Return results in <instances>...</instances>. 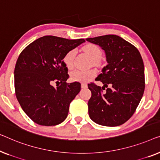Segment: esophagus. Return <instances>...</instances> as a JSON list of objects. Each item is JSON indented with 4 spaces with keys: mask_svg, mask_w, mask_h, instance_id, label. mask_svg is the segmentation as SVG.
<instances>
[{
    "mask_svg": "<svg viewBox=\"0 0 160 160\" xmlns=\"http://www.w3.org/2000/svg\"><path fill=\"white\" fill-rule=\"evenodd\" d=\"M87 87H88V85L85 84V83H82V84H81V88H85Z\"/></svg>",
    "mask_w": 160,
    "mask_h": 160,
    "instance_id": "1",
    "label": "esophagus"
}]
</instances>
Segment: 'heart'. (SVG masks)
<instances>
[{
	"instance_id": "1",
	"label": "heart",
	"mask_w": 160,
	"mask_h": 160,
	"mask_svg": "<svg viewBox=\"0 0 160 160\" xmlns=\"http://www.w3.org/2000/svg\"><path fill=\"white\" fill-rule=\"evenodd\" d=\"M83 50L90 58L93 61L94 64H97L98 61L102 57V53L101 49L97 46L93 44H88L83 47ZM75 50H71L66 53L64 57V62L67 68L70 69L73 67L74 59L75 57ZM96 72L94 70H82V69H75L71 72V78L74 81L87 82L91 80Z\"/></svg>"
}]
</instances>
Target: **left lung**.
Returning <instances> with one entry per match:
<instances>
[{"label": "left lung", "instance_id": "8db88e82", "mask_svg": "<svg viewBox=\"0 0 160 160\" xmlns=\"http://www.w3.org/2000/svg\"><path fill=\"white\" fill-rule=\"evenodd\" d=\"M103 50L107 64L97 80L102 88L88 85L90 118L98 125L114 127L129 120L140 103L145 88L144 66L136 47L120 36L107 35L85 39ZM108 84L105 93H102Z\"/></svg>", "mask_w": 160, "mask_h": 160}]
</instances>
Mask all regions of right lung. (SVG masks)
Here are the masks:
<instances>
[{
	"label": "right lung",
	"mask_w": 160,
	"mask_h": 160,
	"mask_svg": "<svg viewBox=\"0 0 160 160\" xmlns=\"http://www.w3.org/2000/svg\"><path fill=\"white\" fill-rule=\"evenodd\" d=\"M85 42L47 35L26 47L16 63V96L22 109L35 123L52 126L67 118L69 104L80 91L78 82L67 84L68 69L64 62L67 52ZM61 85L54 88L53 81Z\"/></svg>",
	"instance_id": "right-lung-1"
}]
</instances>
